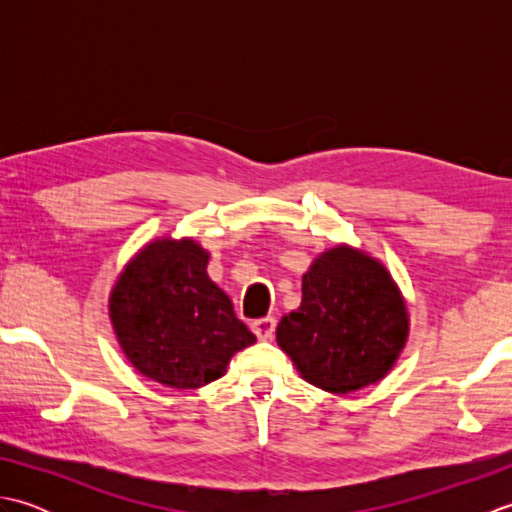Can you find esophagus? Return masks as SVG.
<instances>
[{
    "label": "esophagus",
    "instance_id": "1",
    "mask_svg": "<svg viewBox=\"0 0 512 512\" xmlns=\"http://www.w3.org/2000/svg\"><path fill=\"white\" fill-rule=\"evenodd\" d=\"M275 325H277L275 317H264V319L253 321L250 328H253V332L257 334L259 341H270V339H273V334H275Z\"/></svg>",
    "mask_w": 512,
    "mask_h": 512
}]
</instances>
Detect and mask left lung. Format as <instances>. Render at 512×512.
Returning a JSON list of instances; mask_svg holds the SVG:
<instances>
[{
    "label": "left lung",
    "mask_w": 512,
    "mask_h": 512,
    "mask_svg": "<svg viewBox=\"0 0 512 512\" xmlns=\"http://www.w3.org/2000/svg\"><path fill=\"white\" fill-rule=\"evenodd\" d=\"M301 292V306L277 325V343L301 378L330 394L385 378L409 336L407 303L389 270L339 244L314 259Z\"/></svg>",
    "instance_id": "obj_1"
}]
</instances>
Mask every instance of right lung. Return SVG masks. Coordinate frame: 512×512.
Here are the masks:
<instances>
[{
    "label": "right lung",
    "instance_id": "obj_1",
    "mask_svg": "<svg viewBox=\"0 0 512 512\" xmlns=\"http://www.w3.org/2000/svg\"><path fill=\"white\" fill-rule=\"evenodd\" d=\"M209 253L193 239L149 242L118 275L110 319L140 374L173 389H198L226 374L257 339L206 275Z\"/></svg>",
    "mask_w": 512,
    "mask_h": 512
}]
</instances>
